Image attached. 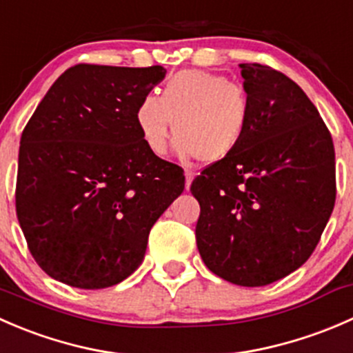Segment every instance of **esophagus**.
<instances>
[{
  "instance_id": "esophagus-1",
  "label": "esophagus",
  "mask_w": 353,
  "mask_h": 353,
  "mask_svg": "<svg viewBox=\"0 0 353 353\" xmlns=\"http://www.w3.org/2000/svg\"><path fill=\"white\" fill-rule=\"evenodd\" d=\"M184 176H186V191L191 188V183L194 179V170L193 169H184Z\"/></svg>"
}]
</instances>
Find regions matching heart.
<instances>
[{"label":"heart","instance_id":"obj_1","mask_svg":"<svg viewBox=\"0 0 353 353\" xmlns=\"http://www.w3.org/2000/svg\"><path fill=\"white\" fill-rule=\"evenodd\" d=\"M251 97L243 85L205 70H184L170 77L160 97L145 95L134 121L148 150L165 152L174 121L176 152L220 162L236 152L248 133Z\"/></svg>","mask_w":353,"mask_h":353}]
</instances>
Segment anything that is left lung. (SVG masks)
I'll return each mask as SVG.
<instances>
[{
    "label": "left lung",
    "mask_w": 353,
    "mask_h": 353,
    "mask_svg": "<svg viewBox=\"0 0 353 353\" xmlns=\"http://www.w3.org/2000/svg\"><path fill=\"white\" fill-rule=\"evenodd\" d=\"M239 68L252 105L248 133L234 154L199 174L191 193L210 272L263 287L301 268L318 245L336 196L334 148L295 81L258 63Z\"/></svg>",
    "instance_id": "8db88e82"
}]
</instances>
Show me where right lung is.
Returning <instances> with one entry per match:
<instances>
[{
    "label": "right lung",
    "instance_id": "1",
    "mask_svg": "<svg viewBox=\"0 0 353 353\" xmlns=\"http://www.w3.org/2000/svg\"><path fill=\"white\" fill-rule=\"evenodd\" d=\"M165 73L77 65L32 114L20 140L17 215L51 279L87 290L123 282L183 193V169L152 154L134 121L138 102Z\"/></svg>",
    "mask_w": 353,
    "mask_h": 353
}]
</instances>
